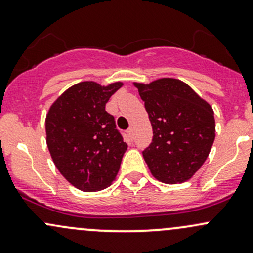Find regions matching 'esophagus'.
<instances>
[{"instance_id": "34e87169", "label": "esophagus", "mask_w": 253, "mask_h": 253, "mask_svg": "<svg viewBox=\"0 0 253 253\" xmlns=\"http://www.w3.org/2000/svg\"><path fill=\"white\" fill-rule=\"evenodd\" d=\"M127 134H128L129 138L133 139V128H132V127H129V128L127 129Z\"/></svg>"}]
</instances>
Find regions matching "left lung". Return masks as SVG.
<instances>
[{
	"label": "left lung",
	"mask_w": 253,
	"mask_h": 253,
	"mask_svg": "<svg viewBox=\"0 0 253 253\" xmlns=\"http://www.w3.org/2000/svg\"><path fill=\"white\" fill-rule=\"evenodd\" d=\"M134 85L153 127L152 143L143 150L150 172L170 185L190 180L208 158L215 138L213 109L178 79Z\"/></svg>",
	"instance_id": "left-lung-1"
}]
</instances>
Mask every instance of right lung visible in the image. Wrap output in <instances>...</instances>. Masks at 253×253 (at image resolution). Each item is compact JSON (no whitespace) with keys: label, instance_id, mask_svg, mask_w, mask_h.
Here are the masks:
<instances>
[{"label":"right lung","instance_id":"1","mask_svg":"<svg viewBox=\"0 0 253 253\" xmlns=\"http://www.w3.org/2000/svg\"><path fill=\"white\" fill-rule=\"evenodd\" d=\"M121 86V82L108 86L82 82L67 89L48 110L45 126L51 158L63 177L84 192L110 186L127 150L115 117L105 110Z\"/></svg>","mask_w":253,"mask_h":253}]
</instances>
